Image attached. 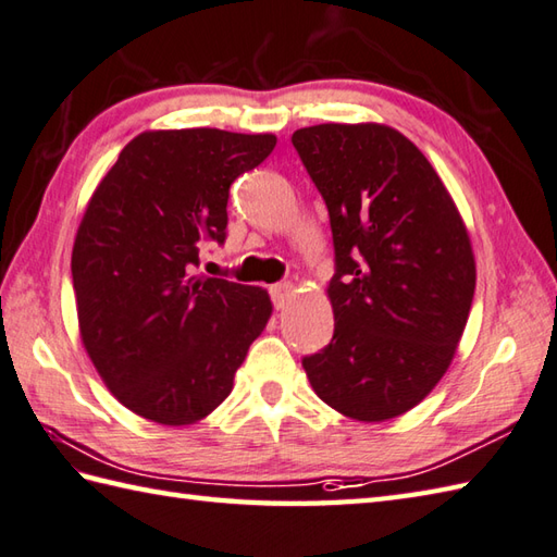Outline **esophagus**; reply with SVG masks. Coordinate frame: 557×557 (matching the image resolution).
<instances>
[{"mask_svg":"<svg viewBox=\"0 0 557 557\" xmlns=\"http://www.w3.org/2000/svg\"><path fill=\"white\" fill-rule=\"evenodd\" d=\"M269 293H271V300H274L276 310H283V307H286L288 300H290L293 286H290V283H276V286L269 288Z\"/></svg>","mask_w":557,"mask_h":557,"instance_id":"esophagus-1","label":"esophagus"}]
</instances>
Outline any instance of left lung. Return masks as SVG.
Instances as JSON below:
<instances>
[{
	"label": "left lung",
	"instance_id": "obj_1",
	"mask_svg": "<svg viewBox=\"0 0 557 557\" xmlns=\"http://www.w3.org/2000/svg\"><path fill=\"white\" fill-rule=\"evenodd\" d=\"M293 145L336 247L333 338L302 367L336 412L388 422L448 372L474 298L472 240L436 169L386 123H319Z\"/></svg>",
	"mask_w": 557,
	"mask_h": 557
}]
</instances>
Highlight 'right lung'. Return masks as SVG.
Listing matches in <instances>:
<instances>
[{"instance_id":"right-lung-1","label":"right lung","mask_w":557,"mask_h":557,"mask_svg":"<svg viewBox=\"0 0 557 557\" xmlns=\"http://www.w3.org/2000/svg\"><path fill=\"white\" fill-rule=\"evenodd\" d=\"M274 145V133L145 131L85 207L71 255L83 348L150 422L212 414L274 310L264 288L190 274L200 245L226 238L231 183Z\"/></svg>"}]
</instances>
